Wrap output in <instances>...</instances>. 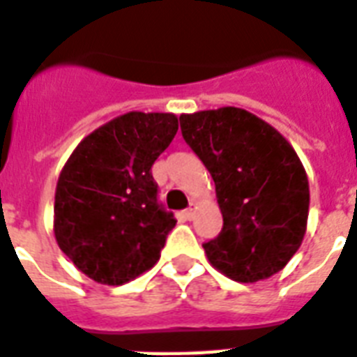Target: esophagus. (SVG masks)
<instances>
[{"label": "esophagus", "mask_w": 357, "mask_h": 357, "mask_svg": "<svg viewBox=\"0 0 357 357\" xmlns=\"http://www.w3.org/2000/svg\"><path fill=\"white\" fill-rule=\"evenodd\" d=\"M194 214H196V206L190 205V206H188V208H187V211L181 212V218H183L185 221H190V220H192V218H194Z\"/></svg>", "instance_id": "1"}]
</instances>
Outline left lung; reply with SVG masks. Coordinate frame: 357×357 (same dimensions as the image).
I'll use <instances>...</instances> for the list:
<instances>
[{
	"instance_id": "obj_1",
	"label": "left lung",
	"mask_w": 357,
	"mask_h": 357,
	"mask_svg": "<svg viewBox=\"0 0 357 357\" xmlns=\"http://www.w3.org/2000/svg\"><path fill=\"white\" fill-rule=\"evenodd\" d=\"M181 134L211 172L223 229L203 245L214 268L239 283L280 272L307 232L308 178L285 137L238 107L181 114Z\"/></svg>"
}]
</instances>
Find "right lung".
<instances>
[{
	"mask_svg": "<svg viewBox=\"0 0 357 357\" xmlns=\"http://www.w3.org/2000/svg\"><path fill=\"white\" fill-rule=\"evenodd\" d=\"M176 132V114L127 112L83 137L61 169L54 236L101 285H123L151 271L176 227L158 203L151 172Z\"/></svg>",
	"mask_w": 357,
	"mask_h": 357,
	"instance_id": "1",
	"label": "right lung"
}]
</instances>
